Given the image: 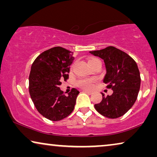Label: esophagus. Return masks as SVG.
Segmentation results:
<instances>
[{
	"label": "esophagus",
	"instance_id": "1",
	"mask_svg": "<svg viewBox=\"0 0 157 157\" xmlns=\"http://www.w3.org/2000/svg\"><path fill=\"white\" fill-rule=\"evenodd\" d=\"M83 92H85V93H86V94H89V95H91V94H93V92L89 91H86V90H84V91H83Z\"/></svg>",
	"mask_w": 157,
	"mask_h": 157
}]
</instances>
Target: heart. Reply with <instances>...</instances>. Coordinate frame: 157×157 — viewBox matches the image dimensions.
Here are the masks:
<instances>
[{
	"label": "heart",
	"mask_w": 157,
	"mask_h": 157,
	"mask_svg": "<svg viewBox=\"0 0 157 157\" xmlns=\"http://www.w3.org/2000/svg\"><path fill=\"white\" fill-rule=\"evenodd\" d=\"M94 60H98V59H91L90 61H94ZM94 79L93 78H81L79 80L77 81V85L79 87L82 88L84 89H91L94 87Z\"/></svg>",
	"instance_id": "heart-1"
}]
</instances>
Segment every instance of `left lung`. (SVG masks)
I'll return each mask as SVG.
<instances>
[{
  "mask_svg": "<svg viewBox=\"0 0 157 157\" xmlns=\"http://www.w3.org/2000/svg\"><path fill=\"white\" fill-rule=\"evenodd\" d=\"M89 53L104 60L106 74L103 81L113 90L111 96L101 94L102 101L94 105L96 110L110 119L121 117L132 108L138 96L141 84L138 66L130 56L113 46Z\"/></svg>",
  "mask_w": 157,
  "mask_h": 157,
  "instance_id": "obj_1",
  "label": "left lung"
}]
</instances>
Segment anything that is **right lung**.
<instances>
[{
	"label": "right lung",
	"instance_id": "right-lung-1",
	"mask_svg": "<svg viewBox=\"0 0 157 157\" xmlns=\"http://www.w3.org/2000/svg\"><path fill=\"white\" fill-rule=\"evenodd\" d=\"M73 52L57 46L45 51L35 59L29 75V93L36 109L51 121H60L74 110L79 91L72 89L64 95L59 86L68 78Z\"/></svg>",
	"mask_w": 157,
	"mask_h": 157
}]
</instances>
